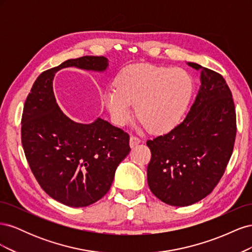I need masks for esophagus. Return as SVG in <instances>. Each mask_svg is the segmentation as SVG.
Wrapping results in <instances>:
<instances>
[{
	"instance_id": "1",
	"label": "esophagus",
	"mask_w": 252,
	"mask_h": 252,
	"mask_svg": "<svg viewBox=\"0 0 252 252\" xmlns=\"http://www.w3.org/2000/svg\"><path fill=\"white\" fill-rule=\"evenodd\" d=\"M140 143H141V140L139 138H136V136H130V142H129L130 147H134Z\"/></svg>"
}]
</instances>
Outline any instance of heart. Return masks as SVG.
Instances as JSON below:
<instances>
[{
	"mask_svg": "<svg viewBox=\"0 0 252 252\" xmlns=\"http://www.w3.org/2000/svg\"><path fill=\"white\" fill-rule=\"evenodd\" d=\"M193 83L181 69L150 64H133L120 72L116 87L104 93V102L114 123L126 125L133 105L145 126L165 132L180 124L191 98Z\"/></svg>",
	"mask_w": 252,
	"mask_h": 252,
	"instance_id": "b5f03b06",
	"label": "heart"
}]
</instances>
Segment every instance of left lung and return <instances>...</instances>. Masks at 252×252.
<instances>
[{"instance_id":"1","label":"left lung","mask_w":252,"mask_h":252,"mask_svg":"<svg viewBox=\"0 0 252 252\" xmlns=\"http://www.w3.org/2000/svg\"><path fill=\"white\" fill-rule=\"evenodd\" d=\"M201 87L185 120L147 141V182L162 202L178 207L203 200L217 186L232 155L236 133L231 91L220 73L196 63Z\"/></svg>"}]
</instances>
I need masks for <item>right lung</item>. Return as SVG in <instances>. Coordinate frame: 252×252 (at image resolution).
I'll list each match as a JSON object with an SVG mask.
<instances>
[{"instance_id":"add662e5","label":"right lung","mask_w":252,"mask_h":252,"mask_svg":"<svg viewBox=\"0 0 252 252\" xmlns=\"http://www.w3.org/2000/svg\"><path fill=\"white\" fill-rule=\"evenodd\" d=\"M68 67L103 73L108 59H71L42 72L24 105L22 144L45 192L70 207H86L108 192L119 164L130 151L129 135L101 118L82 124L66 116L52 84L56 73Z\"/></svg>"}]
</instances>
